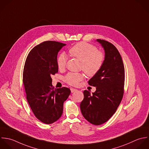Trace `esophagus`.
I'll list each match as a JSON object with an SVG mask.
<instances>
[{
  "label": "esophagus",
  "instance_id": "esophagus-1",
  "mask_svg": "<svg viewBox=\"0 0 149 149\" xmlns=\"http://www.w3.org/2000/svg\"><path fill=\"white\" fill-rule=\"evenodd\" d=\"M70 89H71V93H74V92H75L77 91V89H74V88H71Z\"/></svg>",
  "mask_w": 149,
  "mask_h": 149
}]
</instances>
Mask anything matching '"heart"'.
I'll return each mask as SVG.
<instances>
[{
  "mask_svg": "<svg viewBox=\"0 0 149 149\" xmlns=\"http://www.w3.org/2000/svg\"><path fill=\"white\" fill-rule=\"evenodd\" d=\"M71 56L81 61V68L89 77H94L102 69L104 61V53L98 50L96 46L84 42L76 43L69 49ZM67 57L65 53L60 54L57 58V64L59 70L65 68ZM84 75L81 73L69 72L64 77V81L71 85H77L83 80Z\"/></svg>",
  "mask_w": 149,
  "mask_h": 149,
  "instance_id": "b5f03b06",
  "label": "heart"
}]
</instances>
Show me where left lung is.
Instances as JSON below:
<instances>
[{"instance_id": "obj_1", "label": "left lung", "mask_w": 149, "mask_h": 149, "mask_svg": "<svg viewBox=\"0 0 149 149\" xmlns=\"http://www.w3.org/2000/svg\"><path fill=\"white\" fill-rule=\"evenodd\" d=\"M105 52V61L100 71L89 81L96 91L91 94L84 91L80 104L84 118L92 124L107 122L116 113L124 95L125 69L122 57L111 43L97 39Z\"/></svg>"}]
</instances>
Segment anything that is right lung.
<instances>
[{
	"label": "right lung",
	"mask_w": 149,
	"mask_h": 149,
	"mask_svg": "<svg viewBox=\"0 0 149 149\" xmlns=\"http://www.w3.org/2000/svg\"><path fill=\"white\" fill-rule=\"evenodd\" d=\"M66 45L56 41H45L29 53L24 67L22 82L28 104L35 116L50 124L63 114V103L71 91L63 87L54 89L51 76L58 72V52Z\"/></svg>",
	"instance_id": "add662e5"
}]
</instances>
